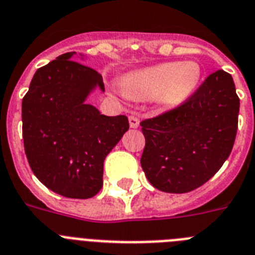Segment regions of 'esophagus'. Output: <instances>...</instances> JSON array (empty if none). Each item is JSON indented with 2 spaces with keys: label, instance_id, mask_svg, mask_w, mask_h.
I'll return each mask as SVG.
<instances>
[{
  "label": "esophagus",
  "instance_id": "esophagus-1",
  "mask_svg": "<svg viewBox=\"0 0 255 255\" xmlns=\"http://www.w3.org/2000/svg\"><path fill=\"white\" fill-rule=\"evenodd\" d=\"M129 126L130 128H137L140 126V119L137 118L136 115H129Z\"/></svg>",
  "mask_w": 255,
  "mask_h": 255
}]
</instances>
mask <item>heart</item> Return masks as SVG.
<instances>
[{"instance_id": "obj_1", "label": "heart", "mask_w": 255, "mask_h": 255, "mask_svg": "<svg viewBox=\"0 0 255 255\" xmlns=\"http://www.w3.org/2000/svg\"><path fill=\"white\" fill-rule=\"evenodd\" d=\"M200 77V66L194 61H170L129 73L122 85L126 95L132 99L145 100L156 96L160 105L174 108L190 99Z\"/></svg>"}]
</instances>
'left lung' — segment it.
I'll return each mask as SVG.
<instances>
[{
	"label": "left lung",
	"mask_w": 255,
	"mask_h": 255,
	"mask_svg": "<svg viewBox=\"0 0 255 255\" xmlns=\"http://www.w3.org/2000/svg\"><path fill=\"white\" fill-rule=\"evenodd\" d=\"M239 109L234 79L220 69L183 104L141 122V167L149 182L160 191L185 194L209 181L231 154Z\"/></svg>",
	"instance_id": "left-lung-1"
}]
</instances>
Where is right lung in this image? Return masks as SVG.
Returning a JSON list of instances; mask_svg holds the SVG:
<instances>
[{
	"label": "right lung",
	"mask_w": 255,
	"mask_h": 255,
	"mask_svg": "<svg viewBox=\"0 0 255 255\" xmlns=\"http://www.w3.org/2000/svg\"><path fill=\"white\" fill-rule=\"evenodd\" d=\"M66 52L39 68L23 97L26 159L51 191L70 199L92 198L103 187L104 160L126 130V115L106 117L86 97L104 88L96 70Z\"/></svg>",
	"instance_id": "1"
}]
</instances>
